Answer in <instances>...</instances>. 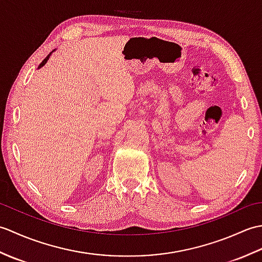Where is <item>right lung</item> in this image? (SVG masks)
I'll use <instances>...</instances> for the list:
<instances>
[{"label":"right lung","instance_id":"obj_1","mask_svg":"<svg viewBox=\"0 0 262 262\" xmlns=\"http://www.w3.org/2000/svg\"><path fill=\"white\" fill-rule=\"evenodd\" d=\"M51 55H52V53H51V54H49V55H48V56H47V57H46L45 59H43V60H42V62L40 63V65H39V68H38V69H40V68H42V66H43V65H45V64L47 63V60H48V58H49V56H51Z\"/></svg>","mask_w":262,"mask_h":262}]
</instances>
